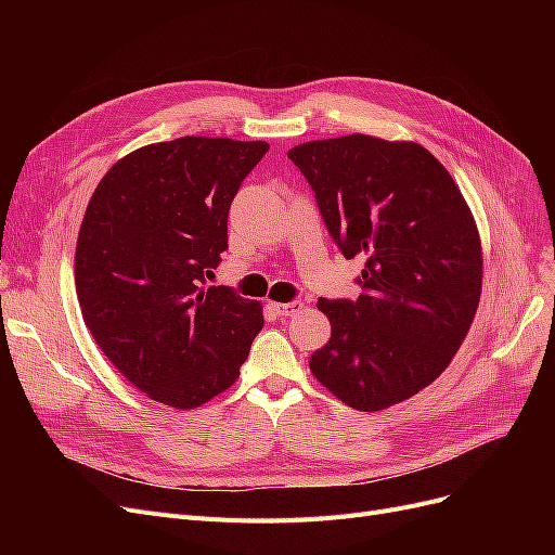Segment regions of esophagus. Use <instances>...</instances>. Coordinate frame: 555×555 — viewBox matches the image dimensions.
<instances>
[{
    "label": "esophagus",
    "instance_id": "esophagus-1",
    "mask_svg": "<svg viewBox=\"0 0 555 555\" xmlns=\"http://www.w3.org/2000/svg\"><path fill=\"white\" fill-rule=\"evenodd\" d=\"M271 308L278 317H294L304 310V304H300V300H292V304H271Z\"/></svg>",
    "mask_w": 555,
    "mask_h": 555
}]
</instances>
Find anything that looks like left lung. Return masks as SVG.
I'll list each match as a JSON object with an SVG mask.
<instances>
[{"mask_svg":"<svg viewBox=\"0 0 555 555\" xmlns=\"http://www.w3.org/2000/svg\"><path fill=\"white\" fill-rule=\"evenodd\" d=\"M363 294L319 298L331 340L310 371L349 408L377 412L442 375L473 324L481 243L461 190L424 145L365 133L289 150Z\"/></svg>","mask_w":555,"mask_h":555,"instance_id":"1","label":"left lung"}]
</instances>
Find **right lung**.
Wrapping results in <instances>:
<instances>
[{
  "label": "right lung",
  "mask_w": 555,
  "mask_h": 555,
  "mask_svg": "<svg viewBox=\"0 0 555 555\" xmlns=\"http://www.w3.org/2000/svg\"><path fill=\"white\" fill-rule=\"evenodd\" d=\"M263 141L182 137L122 157L96 184L76 243L82 319L137 389L176 410L238 379L261 304L204 287L229 247L241 182Z\"/></svg>",
  "instance_id": "1"
}]
</instances>
